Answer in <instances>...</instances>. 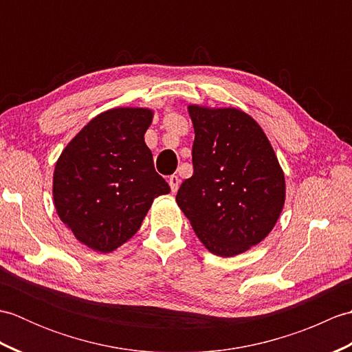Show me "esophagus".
Wrapping results in <instances>:
<instances>
[{"label": "esophagus", "mask_w": 352, "mask_h": 352, "mask_svg": "<svg viewBox=\"0 0 352 352\" xmlns=\"http://www.w3.org/2000/svg\"><path fill=\"white\" fill-rule=\"evenodd\" d=\"M169 186H170L172 193H175L178 190V186H180V178H178L177 175H170L169 177Z\"/></svg>", "instance_id": "1"}]
</instances>
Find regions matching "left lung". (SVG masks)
Segmentation results:
<instances>
[{
  "label": "left lung",
  "mask_w": 352,
  "mask_h": 352,
  "mask_svg": "<svg viewBox=\"0 0 352 352\" xmlns=\"http://www.w3.org/2000/svg\"><path fill=\"white\" fill-rule=\"evenodd\" d=\"M193 175L177 204L206 248L233 257L260 243L280 218L284 174L261 126L237 109L189 106Z\"/></svg>",
  "instance_id": "1"
}]
</instances>
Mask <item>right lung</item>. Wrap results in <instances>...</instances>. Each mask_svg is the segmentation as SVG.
Returning a JSON list of instances; mask_svg holds the SVG:
<instances>
[{"mask_svg": "<svg viewBox=\"0 0 352 352\" xmlns=\"http://www.w3.org/2000/svg\"><path fill=\"white\" fill-rule=\"evenodd\" d=\"M151 121L148 109L107 110L58 157L52 178L56 210L89 248L116 250L136 234L154 198L170 192L144 139Z\"/></svg>", "mask_w": 352, "mask_h": 352, "instance_id": "add662e5", "label": "right lung"}]
</instances>
